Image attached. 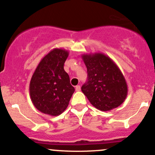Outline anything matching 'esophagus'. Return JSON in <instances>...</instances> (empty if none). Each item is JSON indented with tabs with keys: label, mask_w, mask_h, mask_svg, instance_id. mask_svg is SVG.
<instances>
[{
	"label": "esophagus",
	"mask_w": 155,
	"mask_h": 155,
	"mask_svg": "<svg viewBox=\"0 0 155 155\" xmlns=\"http://www.w3.org/2000/svg\"><path fill=\"white\" fill-rule=\"evenodd\" d=\"M75 88H76V91H80V89H81L80 85H76V86L75 87Z\"/></svg>",
	"instance_id": "esophagus-1"
}]
</instances>
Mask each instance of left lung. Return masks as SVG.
Here are the masks:
<instances>
[{"mask_svg":"<svg viewBox=\"0 0 155 155\" xmlns=\"http://www.w3.org/2000/svg\"><path fill=\"white\" fill-rule=\"evenodd\" d=\"M87 81L82 91L91 104L101 111L119 107L127 95V85L116 64L103 53L84 54Z\"/></svg>","mask_w":155,"mask_h":155,"instance_id":"1","label":"left lung"}]
</instances>
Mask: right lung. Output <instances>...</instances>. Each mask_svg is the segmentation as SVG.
Wrapping results in <instances>:
<instances>
[{"mask_svg":"<svg viewBox=\"0 0 155 155\" xmlns=\"http://www.w3.org/2000/svg\"><path fill=\"white\" fill-rule=\"evenodd\" d=\"M67 50L54 48L40 61L30 82V97L36 109L51 116L61 115L67 107L75 88L70 82L64 64Z\"/></svg>","mask_w":155,"mask_h":155,"instance_id":"1","label":"right lung"}]
</instances>
